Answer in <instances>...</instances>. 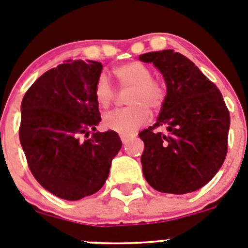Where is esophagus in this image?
I'll use <instances>...</instances> for the list:
<instances>
[{"label": "esophagus", "mask_w": 248, "mask_h": 248, "mask_svg": "<svg viewBox=\"0 0 248 248\" xmlns=\"http://www.w3.org/2000/svg\"><path fill=\"white\" fill-rule=\"evenodd\" d=\"M135 137V135H121V140L124 142V143H126L127 140H131V138Z\"/></svg>", "instance_id": "34e87169"}]
</instances>
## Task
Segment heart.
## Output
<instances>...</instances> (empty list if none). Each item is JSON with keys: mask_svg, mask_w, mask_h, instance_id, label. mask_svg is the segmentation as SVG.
<instances>
[{"mask_svg": "<svg viewBox=\"0 0 248 248\" xmlns=\"http://www.w3.org/2000/svg\"><path fill=\"white\" fill-rule=\"evenodd\" d=\"M122 86L133 89L129 93L127 108L115 110L104 116V126L120 135H132L147 124L149 110H158L164 102L166 91L162 84L152 79L151 69L143 63L132 62L120 65L113 70ZM95 99L104 108H108L115 99V90L105 74L99 77L95 85Z\"/></svg>", "mask_w": 248, "mask_h": 248, "instance_id": "1", "label": "heart"}]
</instances>
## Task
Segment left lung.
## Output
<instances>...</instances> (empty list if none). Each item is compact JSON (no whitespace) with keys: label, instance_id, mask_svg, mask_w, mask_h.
I'll return each mask as SVG.
<instances>
[{"label":"left lung","instance_id":"1","mask_svg":"<svg viewBox=\"0 0 248 248\" xmlns=\"http://www.w3.org/2000/svg\"><path fill=\"white\" fill-rule=\"evenodd\" d=\"M140 60L153 63L167 86L157 122L140 133L144 178L160 193L198 190L215 177L227 153L230 113L221 93L173 49L146 53ZM157 126L167 132L155 133Z\"/></svg>","mask_w":248,"mask_h":248}]
</instances>
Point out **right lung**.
<instances>
[{"label":"right lung","instance_id":"right-lung-1","mask_svg":"<svg viewBox=\"0 0 248 248\" xmlns=\"http://www.w3.org/2000/svg\"><path fill=\"white\" fill-rule=\"evenodd\" d=\"M101 71L99 62L66 60L38 78L22 100L19 140L28 167L60 199L99 191L121 149L117 133L96 132L101 116L95 85Z\"/></svg>","mask_w":248,"mask_h":248}]
</instances>
